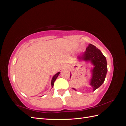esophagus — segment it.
Listing matches in <instances>:
<instances>
[{"instance_id":"esophagus-1","label":"esophagus","mask_w":126,"mask_h":126,"mask_svg":"<svg viewBox=\"0 0 126 126\" xmlns=\"http://www.w3.org/2000/svg\"><path fill=\"white\" fill-rule=\"evenodd\" d=\"M62 68H63V69H64V68H67V66H66V65H63L62 67Z\"/></svg>"}]
</instances>
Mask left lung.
Returning a JSON list of instances; mask_svg holds the SVG:
<instances>
[{
  "instance_id": "left-lung-1",
  "label": "left lung",
  "mask_w": 126,
  "mask_h": 126,
  "mask_svg": "<svg viewBox=\"0 0 126 126\" xmlns=\"http://www.w3.org/2000/svg\"><path fill=\"white\" fill-rule=\"evenodd\" d=\"M78 61L90 62L94 66L90 71L91 78L89 79V85L92 87L93 91H94L104 83L107 73V63L105 56L96 46L89 44L84 54L78 58ZM71 77L70 73V78ZM72 89L77 90L74 88H72Z\"/></svg>"
}]
</instances>
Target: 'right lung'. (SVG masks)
Returning a JSON list of instances; mask_svg holds the SVG:
<instances>
[{
  "label": "right lung",
  "mask_w": 126,
  "mask_h": 126,
  "mask_svg": "<svg viewBox=\"0 0 126 126\" xmlns=\"http://www.w3.org/2000/svg\"><path fill=\"white\" fill-rule=\"evenodd\" d=\"M60 72H58L57 74H56L52 77V79H51V85L52 88L53 87V86H54V82H55V80H56V79H57V77H58V76H59V75L60 74Z\"/></svg>",
  "instance_id": "add662e5"
}]
</instances>
